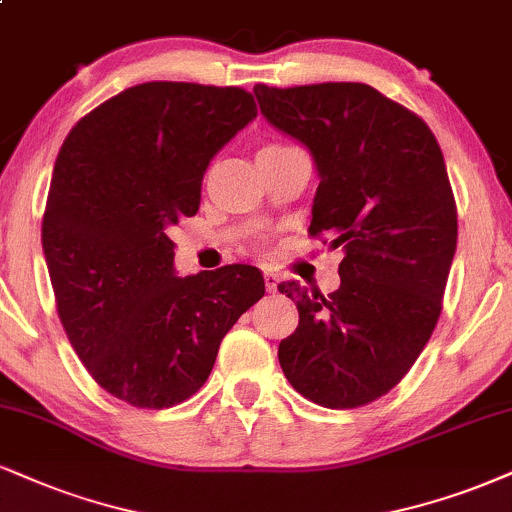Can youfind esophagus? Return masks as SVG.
<instances>
[{"mask_svg": "<svg viewBox=\"0 0 512 512\" xmlns=\"http://www.w3.org/2000/svg\"><path fill=\"white\" fill-rule=\"evenodd\" d=\"M263 280H266L268 292L275 294L277 292V285H280V275L273 273V270H266V273H263Z\"/></svg>", "mask_w": 512, "mask_h": 512, "instance_id": "1", "label": "esophagus"}]
</instances>
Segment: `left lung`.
Returning <instances> with one entry per match:
<instances>
[{
    "label": "left lung",
    "instance_id": "left-lung-1",
    "mask_svg": "<svg viewBox=\"0 0 512 512\" xmlns=\"http://www.w3.org/2000/svg\"><path fill=\"white\" fill-rule=\"evenodd\" d=\"M254 94L263 118L313 159L308 232L344 254L332 294L277 285L299 308L277 358L308 401L363 406L403 380L439 320L458 242L444 154L425 121L363 82Z\"/></svg>",
    "mask_w": 512,
    "mask_h": 512
}]
</instances>
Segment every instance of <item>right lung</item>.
Segmentation results:
<instances>
[{"mask_svg": "<svg viewBox=\"0 0 512 512\" xmlns=\"http://www.w3.org/2000/svg\"><path fill=\"white\" fill-rule=\"evenodd\" d=\"M254 118L239 87L144 82L87 113L59 151L42 220L56 308L87 372L130 406L199 391L227 330L266 294L254 266L178 277L168 237Z\"/></svg>", "mask_w": 512, "mask_h": 512, "instance_id": "1", "label": "right lung"}]
</instances>
